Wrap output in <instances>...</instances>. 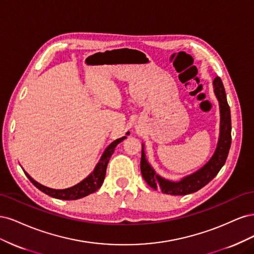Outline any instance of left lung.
I'll list each match as a JSON object with an SVG mask.
<instances>
[{"mask_svg": "<svg viewBox=\"0 0 254 254\" xmlns=\"http://www.w3.org/2000/svg\"><path fill=\"white\" fill-rule=\"evenodd\" d=\"M214 92L219 103L220 111V129L217 147L215 149L212 158L197 172L184 177L179 181H171L159 176L155 170L148 163L144 152V144H142V157H141V173L144 180L153 190L160 189L164 194L170 195H188L206 186L215 176L218 174L221 167L225 165L228 158V153L231 147V113L227 102L226 91L220 77L213 81Z\"/></svg>", "mask_w": 254, "mask_h": 254, "instance_id": "8db88e82", "label": "left lung"}]
</instances>
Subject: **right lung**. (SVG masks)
I'll use <instances>...</instances> for the list:
<instances>
[{
    "label": "right lung",
    "instance_id": "right-lung-1",
    "mask_svg": "<svg viewBox=\"0 0 254 254\" xmlns=\"http://www.w3.org/2000/svg\"><path fill=\"white\" fill-rule=\"evenodd\" d=\"M128 134L129 132L126 133V135ZM126 135L113 141L104 151L101 160H99V162L96 164L94 168V171L92 172L86 179H83L81 182L77 183L76 186L72 188L64 189V190L50 189L35 181L26 172L24 173L27 176V178L30 180V182H32L37 189H39L41 191H43V193H45L51 197L57 198V199H64V200H76V199L86 197L92 193H94V191H96L99 188L102 187L105 176H106L107 165H108V162L112 156V153L114 152V149L118 146V144H120L122 141H124L126 139L127 137Z\"/></svg>",
    "mask_w": 254,
    "mask_h": 254
}]
</instances>
